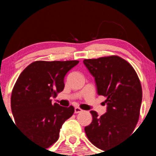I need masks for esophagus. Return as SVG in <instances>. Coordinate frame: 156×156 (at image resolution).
<instances>
[{"instance_id":"esophagus-1","label":"esophagus","mask_w":156,"mask_h":156,"mask_svg":"<svg viewBox=\"0 0 156 156\" xmlns=\"http://www.w3.org/2000/svg\"><path fill=\"white\" fill-rule=\"evenodd\" d=\"M82 112V109H81V108H79V107H75V113H80V112Z\"/></svg>"}]
</instances>
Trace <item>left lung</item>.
<instances>
[{"mask_svg": "<svg viewBox=\"0 0 156 156\" xmlns=\"http://www.w3.org/2000/svg\"><path fill=\"white\" fill-rule=\"evenodd\" d=\"M95 78L99 95L106 97L107 112L98 116L90 111L93 121L84 127L88 140L106 152L127 138L134 130L142 103V87L136 71L118 56L84 59Z\"/></svg>", "mask_w": 156, "mask_h": 156, "instance_id": "left-lung-1", "label": "left lung"}]
</instances>
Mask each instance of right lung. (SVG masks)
I'll list each match as a JSON object with an SVG mask.
<instances>
[{"label":"right lung","mask_w":156,"mask_h":156,"mask_svg":"<svg viewBox=\"0 0 156 156\" xmlns=\"http://www.w3.org/2000/svg\"><path fill=\"white\" fill-rule=\"evenodd\" d=\"M79 62L35 61L22 72L11 94V110L16 125L34 144L45 149L57 141L59 130L75 108L52 103L63 90L64 77Z\"/></svg>","instance_id":"1"}]
</instances>
